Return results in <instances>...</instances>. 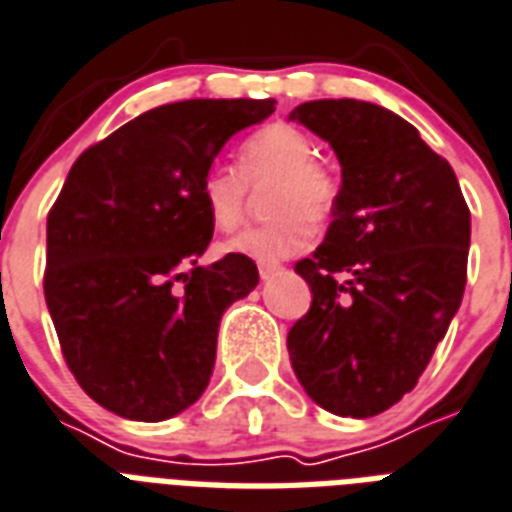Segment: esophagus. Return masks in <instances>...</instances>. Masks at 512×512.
<instances>
[{
  "mask_svg": "<svg viewBox=\"0 0 512 512\" xmlns=\"http://www.w3.org/2000/svg\"><path fill=\"white\" fill-rule=\"evenodd\" d=\"M257 271H260V279H271L273 273L282 271V265H279V263H260V265H257Z\"/></svg>",
  "mask_w": 512,
  "mask_h": 512,
  "instance_id": "1",
  "label": "esophagus"
}]
</instances>
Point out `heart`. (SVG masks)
I'll list each match as a JSON object with an SVG mask.
<instances>
[{"label":"heart","instance_id":"heart-1","mask_svg":"<svg viewBox=\"0 0 512 512\" xmlns=\"http://www.w3.org/2000/svg\"><path fill=\"white\" fill-rule=\"evenodd\" d=\"M236 166L214 163L201 177V201L217 230H233L247 209L249 185L273 177L268 209L276 217L241 230L222 244L230 255L279 263L311 241V222H325L338 206V179L314 161V142L290 123H271L244 139Z\"/></svg>","mask_w":512,"mask_h":512}]
</instances>
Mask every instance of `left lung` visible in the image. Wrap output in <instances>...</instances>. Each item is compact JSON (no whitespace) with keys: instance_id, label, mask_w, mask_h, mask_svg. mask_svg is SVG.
<instances>
[{"instance_id":"left-lung-1","label":"left lung","mask_w":512,"mask_h":512,"mask_svg":"<svg viewBox=\"0 0 512 512\" xmlns=\"http://www.w3.org/2000/svg\"><path fill=\"white\" fill-rule=\"evenodd\" d=\"M290 120L341 163L325 241L295 265L311 308L287 335L292 370L325 411L368 419L411 392L459 311L470 209L446 158L389 109L319 99Z\"/></svg>"}]
</instances>
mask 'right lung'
I'll list each match as a JSON object with an SVG mask.
<instances>
[{
    "label": "right lung",
    "instance_id": "add662e5",
    "mask_svg": "<svg viewBox=\"0 0 512 512\" xmlns=\"http://www.w3.org/2000/svg\"><path fill=\"white\" fill-rule=\"evenodd\" d=\"M273 104H163L74 161L48 214L45 300L66 365L101 408L163 421L204 395L222 314L260 276L241 255L198 265L214 233L201 177Z\"/></svg>",
    "mask_w": 512,
    "mask_h": 512
}]
</instances>
